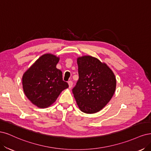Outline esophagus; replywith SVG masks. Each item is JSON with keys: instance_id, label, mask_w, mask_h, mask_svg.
Returning <instances> with one entry per match:
<instances>
[{"instance_id": "obj_1", "label": "esophagus", "mask_w": 151, "mask_h": 151, "mask_svg": "<svg viewBox=\"0 0 151 151\" xmlns=\"http://www.w3.org/2000/svg\"><path fill=\"white\" fill-rule=\"evenodd\" d=\"M68 83L69 88H71V87L73 86V81H69L68 82Z\"/></svg>"}]
</instances>
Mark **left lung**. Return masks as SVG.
I'll use <instances>...</instances> for the list:
<instances>
[{"instance_id": "8db88e82", "label": "left lung", "mask_w": 151, "mask_h": 151, "mask_svg": "<svg viewBox=\"0 0 151 151\" xmlns=\"http://www.w3.org/2000/svg\"><path fill=\"white\" fill-rule=\"evenodd\" d=\"M79 79L72 90L80 110L98 112L112 98L116 88L113 71L105 63L90 56L77 58Z\"/></svg>"}]
</instances>
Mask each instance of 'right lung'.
<instances>
[{
	"mask_svg": "<svg viewBox=\"0 0 151 151\" xmlns=\"http://www.w3.org/2000/svg\"><path fill=\"white\" fill-rule=\"evenodd\" d=\"M60 58L52 54L41 56L22 76L23 90L27 99L39 108H47L56 100L68 84L56 68Z\"/></svg>",
	"mask_w": 151,
	"mask_h": 151,
	"instance_id": "right-lung-1",
	"label": "right lung"
}]
</instances>
